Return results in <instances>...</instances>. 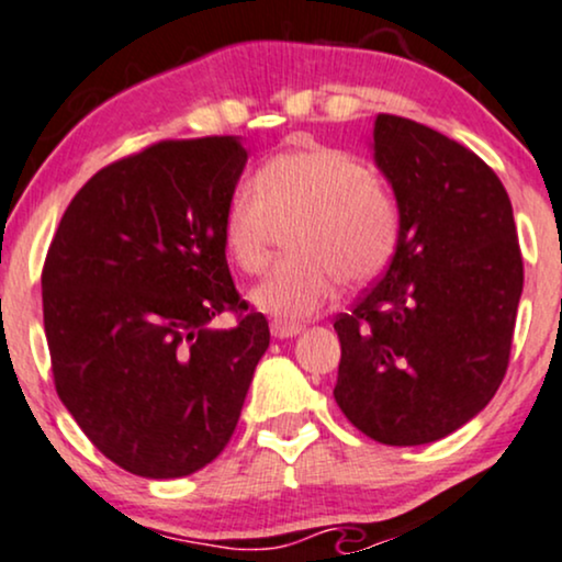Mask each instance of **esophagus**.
Returning <instances> with one entry per match:
<instances>
[{
  "label": "esophagus",
  "instance_id": "esophagus-1",
  "mask_svg": "<svg viewBox=\"0 0 562 562\" xmlns=\"http://www.w3.org/2000/svg\"><path fill=\"white\" fill-rule=\"evenodd\" d=\"M269 330H272V335H274L277 340H285V338H295V335L301 333V325H293V322L274 319L272 325H269Z\"/></svg>",
  "mask_w": 562,
  "mask_h": 562
}]
</instances>
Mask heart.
I'll list each match as a JSON object with an SVG mask.
<instances>
[{"instance_id":"obj_1","label":"heart","mask_w":562,"mask_h":562,"mask_svg":"<svg viewBox=\"0 0 562 562\" xmlns=\"http://www.w3.org/2000/svg\"><path fill=\"white\" fill-rule=\"evenodd\" d=\"M290 232L293 261L250 290V303L280 322L314 317L338 293V277L362 285L391 261L398 209L359 158L325 145H299L261 166L254 184L232 190L222 243L240 272L267 267L277 232Z\"/></svg>"}]
</instances>
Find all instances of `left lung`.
Listing matches in <instances>:
<instances>
[{"instance_id":"left-lung-1","label":"left lung","mask_w":562,"mask_h":562,"mask_svg":"<svg viewBox=\"0 0 562 562\" xmlns=\"http://www.w3.org/2000/svg\"><path fill=\"white\" fill-rule=\"evenodd\" d=\"M372 158L398 240L385 274L335 319V402L364 436L420 447L454 434L507 372L524 259L499 177L473 150L380 113Z\"/></svg>"}]
</instances>
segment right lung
I'll list each match as a JSON object with an SVG mask.
<instances>
[{
  "label": "right lung",
  "instance_id": "right-lung-1",
  "mask_svg": "<svg viewBox=\"0 0 562 562\" xmlns=\"http://www.w3.org/2000/svg\"><path fill=\"white\" fill-rule=\"evenodd\" d=\"M245 164L240 137L158 142L115 160L70 200L44 261L57 396L142 479H182L222 454L269 348L222 243ZM227 307L238 325L211 328Z\"/></svg>",
  "mask_w": 562,
  "mask_h": 562
}]
</instances>
